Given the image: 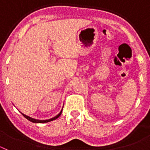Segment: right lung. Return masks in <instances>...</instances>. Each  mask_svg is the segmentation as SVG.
I'll return each instance as SVG.
<instances>
[{"label": "right lung", "instance_id": "right-lung-1", "mask_svg": "<svg viewBox=\"0 0 150 150\" xmlns=\"http://www.w3.org/2000/svg\"><path fill=\"white\" fill-rule=\"evenodd\" d=\"M62 110H61V112H59V114L57 115V116H55V117L52 118V119H50V120H35V119H33V118L31 117H29V116H26V115L23 114V113H22V115H23L28 120H29V121H30L31 122H34V123H44V122H49L50 121H53V120H56V119H58V118L59 117V116H61V114H62Z\"/></svg>", "mask_w": 150, "mask_h": 150}]
</instances>
